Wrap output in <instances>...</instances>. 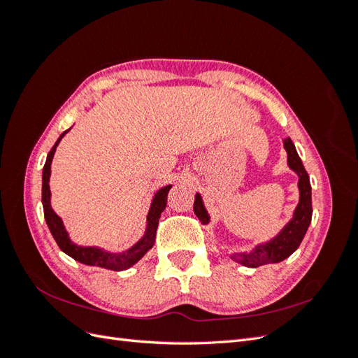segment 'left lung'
Returning a JSON list of instances; mask_svg holds the SVG:
<instances>
[{
  "instance_id": "8db88e82",
  "label": "left lung",
  "mask_w": 358,
  "mask_h": 358,
  "mask_svg": "<svg viewBox=\"0 0 358 358\" xmlns=\"http://www.w3.org/2000/svg\"><path fill=\"white\" fill-rule=\"evenodd\" d=\"M284 148L287 150V164L299 176V203L292 213V218L285 224L273 239L266 243L255 245L251 251L234 252L230 255L234 262L241 263L245 267H258L270 263H280L288 258L300 246L303 237H305L309 224L312 220V188L308 173L303 167V162L297 154L292 140L287 137L284 140ZM194 213L201 221L203 225L210 222V216L204 208V203L200 194H196L194 200Z\"/></svg>"
}]
</instances>
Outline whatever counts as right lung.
<instances>
[{
	"instance_id": "right-lung-1",
	"label": "right lung",
	"mask_w": 358,
	"mask_h": 358,
	"mask_svg": "<svg viewBox=\"0 0 358 358\" xmlns=\"http://www.w3.org/2000/svg\"><path fill=\"white\" fill-rule=\"evenodd\" d=\"M71 128H69L67 131H64L57 143L53 145L50 149V152L48 154L45 167H43V176H41V203H43V210H45V220L49 227V230L53 236V239L58 243L62 252H66L69 257L74 258L76 262H79L86 266H96V267H103V268H109L115 270V272H121V270H127L131 266H134L140 258H142L150 248L155 243V236H157V229H158V221L162 210L166 209L167 206V194L171 188V185L162 187L159 188L152 197V201H150V208L146 216V229L143 236L131 246L125 249L122 252H110L106 251L103 248L99 246H80L76 245L69 236V231L66 230V225H64L62 220L55 213V210L52 209L50 204V166H52V159L53 155H55V150L62 140V137L66 136Z\"/></svg>"
}]
</instances>
